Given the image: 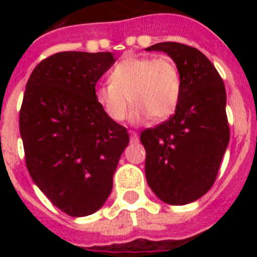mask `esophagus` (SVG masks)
I'll list each match as a JSON object with an SVG mask.
<instances>
[{
  "mask_svg": "<svg viewBox=\"0 0 257 257\" xmlns=\"http://www.w3.org/2000/svg\"><path fill=\"white\" fill-rule=\"evenodd\" d=\"M139 141V133L131 132V143H137Z\"/></svg>",
  "mask_w": 257,
  "mask_h": 257,
  "instance_id": "obj_1",
  "label": "esophagus"
}]
</instances>
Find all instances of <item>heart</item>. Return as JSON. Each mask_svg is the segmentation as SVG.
<instances>
[{"label":"heart","instance_id":"1","mask_svg":"<svg viewBox=\"0 0 257 257\" xmlns=\"http://www.w3.org/2000/svg\"><path fill=\"white\" fill-rule=\"evenodd\" d=\"M110 82L94 89V98L105 114L116 122L128 117L140 124L152 117L164 121L175 113L181 97V74L171 57L128 56L110 72Z\"/></svg>","mask_w":257,"mask_h":257}]
</instances>
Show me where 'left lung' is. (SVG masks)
Here are the masks:
<instances>
[{
  "instance_id": "8db88e82",
  "label": "left lung",
  "mask_w": 257,
  "mask_h": 257,
  "mask_svg": "<svg viewBox=\"0 0 257 257\" xmlns=\"http://www.w3.org/2000/svg\"><path fill=\"white\" fill-rule=\"evenodd\" d=\"M145 50L168 54L183 81L175 113L140 135L145 176L159 199L184 205L205 195L217 177L229 143L225 88L213 64L196 48L160 42Z\"/></svg>"
}]
</instances>
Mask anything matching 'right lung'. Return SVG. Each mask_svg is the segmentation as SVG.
<instances>
[{
	"instance_id": "obj_1",
	"label": "right lung",
	"mask_w": 257,
	"mask_h": 257,
	"mask_svg": "<svg viewBox=\"0 0 257 257\" xmlns=\"http://www.w3.org/2000/svg\"><path fill=\"white\" fill-rule=\"evenodd\" d=\"M110 52H60L30 74L20 110V132L32 179L54 207L72 217L98 211L129 133L94 98Z\"/></svg>"
}]
</instances>
